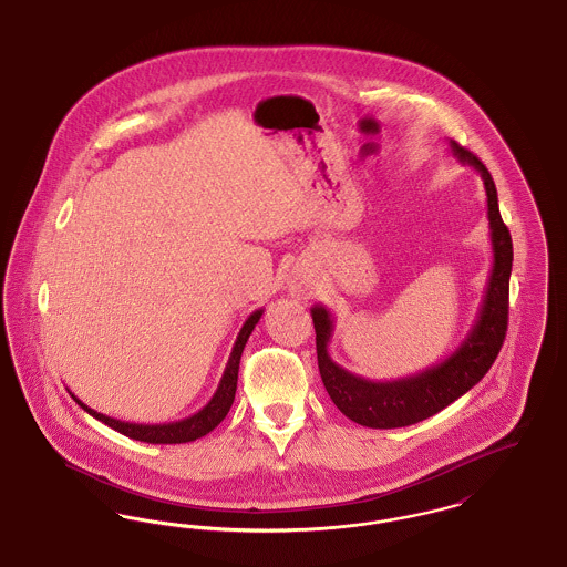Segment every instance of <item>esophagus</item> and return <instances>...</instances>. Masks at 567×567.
Segmentation results:
<instances>
[{"label": "esophagus", "instance_id": "1", "mask_svg": "<svg viewBox=\"0 0 567 567\" xmlns=\"http://www.w3.org/2000/svg\"><path fill=\"white\" fill-rule=\"evenodd\" d=\"M289 289H291V296L303 297V299L312 296V282H310L308 276H296L291 280Z\"/></svg>", "mask_w": 567, "mask_h": 567}]
</instances>
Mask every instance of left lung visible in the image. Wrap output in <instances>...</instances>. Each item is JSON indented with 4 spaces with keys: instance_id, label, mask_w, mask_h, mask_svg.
I'll use <instances>...</instances> for the list:
<instances>
[{
    "instance_id": "1",
    "label": "left lung",
    "mask_w": 567,
    "mask_h": 567,
    "mask_svg": "<svg viewBox=\"0 0 567 567\" xmlns=\"http://www.w3.org/2000/svg\"><path fill=\"white\" fill-rule=\"evenodd\" d=\"M451 153L457 162L474 167L485 185L486 218L491 234L493 264L486 280L485 296L481 301L476 321L467 331L465 340L440 363L395 380H368L357 377L338 365L329 354V342L333 336V315L323 303H317L310 315L317 331V359L324 389L338 410L354 423L372 430H395L425 421L453 404L474 384H478L506 338L508 329V291L513 271V238L504 225L495 183L476 155L449 142Z\"/></svg>"
}]
</instances>
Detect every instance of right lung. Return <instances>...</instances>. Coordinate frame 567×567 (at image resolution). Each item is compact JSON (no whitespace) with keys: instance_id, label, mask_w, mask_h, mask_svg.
Here are the masks:
<instances>
[{"instance_id":"obj_1","label":"right lung","mask_w":567,"mask_h":567,"mask_svg":"<svg viewBox=\"0 0 567 567\" xmlns=\"http://www.w3.org/2000/svg\"><path fill=\"white\" fill-rule=\"evenodd\" d=\"M264 315V308L255 310L246 321L243 329L236 338V344L229 354V361L225 365V372L220 377V382L216 386L215 395L210 398V402L204 405L202 410H197L195 414H190L187 419L181 421H172V423H127V421H118L106 416L86 404H82L81 400L72 393V398L76 400V404L81 405L84 412H89L93 419L102 421L104 425L112 427L114 432L123 433L127 437H134L137 442H148V444H183V442H193L206 433L213 432L216 425L227 416L229 408L234 404L236 398V386H238V370H240V357H243L244 347L255 329V324L259 323Z\"/></svg>"}]
</instances>
